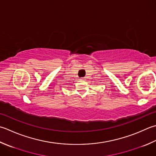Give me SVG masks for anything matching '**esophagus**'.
<instances>
[{
  "label": "esophagus",
  "mask_w": 156,
  "mask_h": 156,
  "mask_svg": "<svg viewBox=\"0 0 156 156\" xmlns=\"http://www.w3.org/2000/svg\"><path fill=\"white\" fill-rule=\"evenodd\" d=\"M85 79H84V78H80V80H84Z\"/></svg>",
  "instance_id": "esophagus-1"
}]
</instances>
